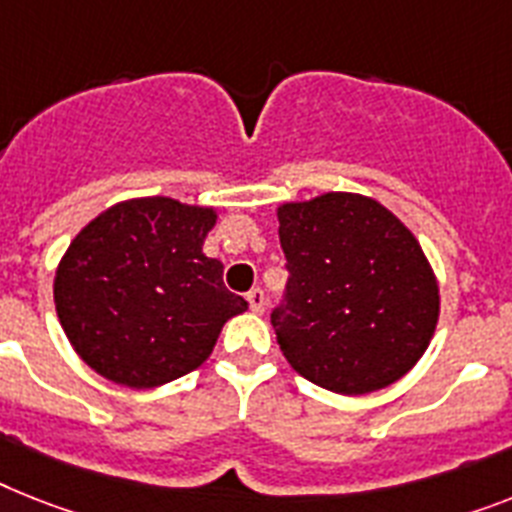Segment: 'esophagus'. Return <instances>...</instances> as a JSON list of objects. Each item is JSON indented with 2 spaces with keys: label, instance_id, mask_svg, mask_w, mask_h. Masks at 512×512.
<instances>
[{
  "label": "esophagus",
  "instance_id": "obj_1",
  "mask_svg": "<svg viewBox=\"0 0 512 512\" xmlns=\"http://www.w3.org/2000/svg\"><path fill=\"white\" fill-rule=\"evenodd\" d=\"M248 306H251L253 314H261L266 306V298H264V290L261 287H253L251 293H248Z\"/></svg>",
  "mask_w": 512,
  "mask_h": 512
}]
</instances>
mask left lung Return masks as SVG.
<instances>
[{
  "instance_id": "obj_1",
  "label": "left lung",
  "mask_w": 512,
  "mask_h": 512,
  "mask_svg": "<svg viewBox=\"0 0 512 512\" xmlns=\"http://www.w3.org/2000/svg\"><path fill=\"white\" fill-rule=\"evenodd\" d=\"M285 303L272 311L282 356L337 395L390 387L434 337L439 285L416 235L361 193H322L277 209Z\"/></svg>"
}]
</instances>
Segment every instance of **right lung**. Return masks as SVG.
Here are the masks:
<instances>
[{
	"label": "right lung",
	"instance_id": "obj_1",
	"mask_svg": "<svg viewBox=\"0 0 512 512\" xmlns=\"http://www.w3.org/2000/svg\"><path fill=\"white\" fill-rule=\"evenodd\" d=\"M217 209L130 198L78 232L57 266L54 306L83 361L114 384L151 390L198 369L248 303L222 282L204 240Z\"/></svg>",
	"mask_w": 512,
	"mask_h": 512
}]
</instances>
